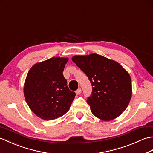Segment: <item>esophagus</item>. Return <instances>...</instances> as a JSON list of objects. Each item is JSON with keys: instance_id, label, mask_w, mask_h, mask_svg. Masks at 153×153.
<instances>
[{"instance_id": "34e87169", "label": "esophagus", "mask_w": 153, "mask_h": 153, "mask_svg": "<svg viewBox=\"0 0 153 153\" xmlns=\"http://www.w3.org/2000/svg\"><path fill=\"white\" fill-rule=\"evenodd\" d=\"M81 93H82V89H81V88H79L76 91V93L77 94V95H80Z\"/></svg>"}]
</instances>
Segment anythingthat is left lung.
<instances>
[{"label":"left lung","instance_id":"1","mask_svg":"<svg viewBox=\"0 0 153 153\" xmlns=\"http://www.w3.org/2000/svg\"><path fill=\"white\" fill-rule=\"evenodd\" d=\"M71 60L87 75L93 86L87 102L93 114L104 121L121 115L132 95L128 71L117 62L95 53L76 55Z\"/></svg>","mask_w":153,"mask_h":153}]
</instances>
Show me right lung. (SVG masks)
I'll use <instances>...</instances> for the list:
<instances>
[{
	"label": "right lung",
	"mask_w": 153,
	"mask_h": 153,
	"mask_svg": "<svg viewBox=\"0 0 153 153\" xmlns=\"http://www.w3.org/2000/svg\"><path fill=\"white\" fill-rule=\"evenodd\" d=\"M68 58L53 57L36 63L28 71L24 87L25 101L35 115L52 120L69 110L76 93L63 76Z\"/></svg>",
	"instance_id": "right-lung-1"
}]
</instances>
